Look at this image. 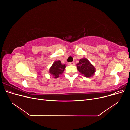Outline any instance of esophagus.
Segmentation results:
<instances>
[{"instance_id":"esophagus-1","label":"esophagus","mask_w":130,"mask_h":130,"mask_svg":"<svg viewBox=\"0 0 130 130\" xmlns=\"http://www.w3.org/2000/svg\"><path fill=\"white\" fill-rule=\"evenodd\" d=\"M68 65H75V62H69L68 63Z\"/></svg>"}]
</instances>
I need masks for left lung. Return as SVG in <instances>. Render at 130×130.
I'll use <instances>...</instances> for the list:
<instances>
[{
	"label": "left lung",
	"instance_id": "8db88e82",
	"mask_svg": "<svg viewBox=\"0 0 130 130\" xmlns=\"http://www.w3.org/2000/svg\"><path fill=\"white\" fill-rule=\"evenodd\" d=\"M77 68L86 77L92 76L95 71V67L86 58H82L77 64Z\"/></svg>",
	"mask_w": 130,
	"mask_h": 130
}]
</instances>
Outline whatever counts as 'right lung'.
Returning a JSON list of instances; mask_svg holds the SVG:
<instances>
[{
    "label": "right lung",
    "mask_w": 130,
    "mask_h": 130,
    "mask_svg": "<svg viewBox=\"0 0 130 130\" xmlns=\"http://www.w3.org/2000/svg\"><path fill=\"white\" fill-rule=\"evenodd\" d=\"M66 66L62 64L60 61L55 62L49 69V73L54 76L55 78H57L60 75L64 72Z\"/></svg>",
    "instance_id": "add662e5"
}]
</instances>
